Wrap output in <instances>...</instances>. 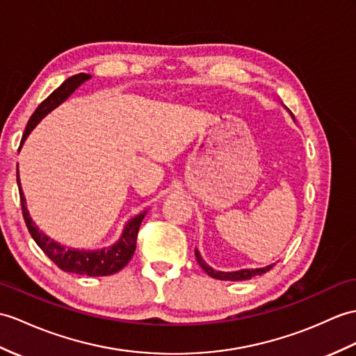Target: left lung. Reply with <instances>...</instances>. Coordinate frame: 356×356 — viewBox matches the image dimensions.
Segmentation results:
<instances>
[{"mask_svg": "<svg viewBox=\"0 0 356 356\" xmlns=\"http://www.w3.org/2000/svg\"><path fill=\"white\" fill-rule=\"evenodd\" d=\"M288 112H290V111H288ZM291 117H293V113H291ZM195 258H197L198 266H200L206 273H208L211 277L220 279V280H249L254 276L264 275V273H267L268 270L273 268V266H275V264H270V266L262 267V268H243V270H236V271H220V270H213L212 267H209L208 264L204 262V259L202 258L200 252H198L197 249H195Z\"/></svg>", "mask_w": 356, "mask_h": 356, "instance_id": "left-lung-1", "label": "left lung"}]
</instances>
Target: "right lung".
I'll return each instance as SVG.
<instances>
[{
	"label": "right lung",
	"mask_w": 356,
	"mask_h": 356,
	"mask_svg": "<svg viewBox=\"0 0 356 356\" xmlns=\"http://www.w3.org/2000/svg\"><path fill=\"white\" fill-rule=\"evenodd\" d=\"M89 79L90 76L85 72L66 79L63 83L47 98V100L40 103L38 106V109L35 111V113H33L31 118L29 120L26 130H24L21 147L24 143H26V139L29 138L33 129H35L40 122V120H42L45 115H48L51 111H54L56 107H59L63 102L68 100V98L76 92V89L80 88ZM16 180H18V188H19L22 216H24V220H26L29 232L31 238L36 241V244L42 249V252L56 264L57 267L62 268L66 273H76V275H83V276H109L127 266L129 261L131 259V256L135 253L138 230H139L140 222H143L145 217L147 209L138 213V216L131 217L126 222L120 239L115 244L109 247H103V249H97V250L74 249V247H66L60 243L54 241V239L45 235L42 230L36 226V222L31 220L27 209V202L21 188L18 170H16Z\"/></svg>",
	"instance_id": "obj_1"
}]
</instances>
